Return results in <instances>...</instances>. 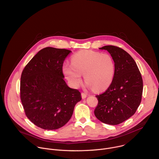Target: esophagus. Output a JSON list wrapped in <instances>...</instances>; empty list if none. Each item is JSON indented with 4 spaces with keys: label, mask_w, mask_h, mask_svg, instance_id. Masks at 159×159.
I'll return each instance as SVG.
<instances>
[{
    "label": "esophagus",
    "mask_w": 159,
    "mask_h": 159,
    "mask_svg": "<svg viewBox=\"0 0 159 159\" xmlns=\"http://www.w3.org/2000/svg\"><path fill=\"white\" fill-rule=\"evenodd\" d=\"M81 96H82V99H85L87 98V94L85 93H81Z\"/></svg>",
    "instance_id": "1"
}]
</instances>
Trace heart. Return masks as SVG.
Here are the masks:
<instances>
[{"label":"heart","instance_id":"1","mask_svg":"<svg viewBox=\"0 0 159 159\" xmlns=\"http://www.w3.org/2000/svg\"><path fill=\"white\" fill-rule=\"evenodd\" d=\"M63 71L66 79L77 87L84 74L86 85L95 91H101L111 84L115 75V65L112 57L107 53L83 50L72 58V63H65Z\"/></svg>","mask_w":159,"mask_h":159}]
</instances>
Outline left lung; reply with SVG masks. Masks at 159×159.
Returning a JSON list of instances; mask_svg holds the SVG:
<instances>
[{"label": "left lung", "instance_id": "left-lung-1", "mask_svg": "<svg viewBox=\"0 0 159 159\" xmlns=\"http://www.w3.org/2000/svg\"><path fill=\"white\" fill-rule=\"evenodd\" d=\"M99 49L109 53L115 62V71L108 89L96 96L98 104L94 115L104 123L116 125L132 116L140 106L143 80L137 63L126 51L112 45Z\"/></svg>", "mask_w": 159, "mask_h": 159}]
</instances>
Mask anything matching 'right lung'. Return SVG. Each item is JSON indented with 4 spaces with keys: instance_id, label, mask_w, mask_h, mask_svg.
<instances>
[{
    "instance_id": "obj_1",
    "label": "right lung",
    "mask_w": 159,
    "mask_h": 159,
    "mask_svg": "<svg viewBox=\"0 0 159 159\" xmlns=\"http://www.w3.org/2000/svg\"><path fill=\"white\" fill-rule=\"evenodd\" d=\"M72 52L44 48L30 61L22 72L20 100L28 118L37 126L53 130L71 118L81 94L64 80L62 66Z\"/></svg>"
}]
</instances>
